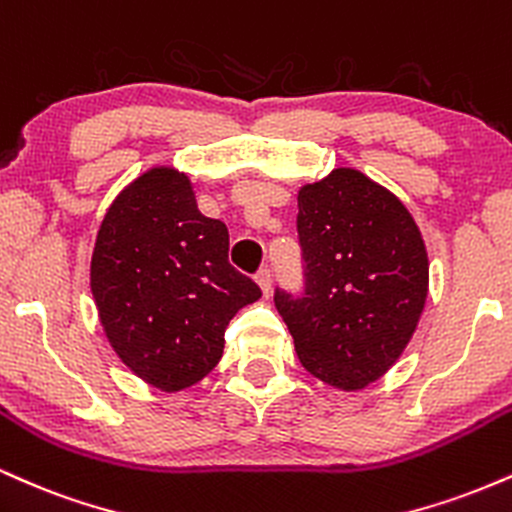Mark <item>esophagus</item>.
Segmentation results:
<instances>
[{
    "instance_id": "obj_1",
    "label": "esophagus",
    "mask_w": 512,
    "mask_h": 512,
    "mask_svg": "<svg viewBox=\"0 0 512 512\" xmlns=\"http://www.w3.org/2000/svg\"><path fill=\"white\" fill-rule=\"evenodd\" d=\"M256 285L261 287L263 297H268V294H270V285H273V282H270V270H268V268L258 270V273H256Z\"/></svg>"
}]
</instances>
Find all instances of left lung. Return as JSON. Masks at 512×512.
<instances>
[{
	"instance_id": "8db88e82",
	"label": "left lung",
	"mask_w": 512,
	"mask_h": 512,
	"mask_svg": "<svg viewBox=\"0 0 512 512\" xmlns=\"http://www.w3.org/2000/svg\"><path fill=\"white\" fill-rule=\"evenodd\" d=\"M297 206L306 292H275V306L304 369L357 393L412 340L429 294V251L405 203L354 167L299 186Z\"/></svg>"
}]
</instances>
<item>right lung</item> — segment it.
<instances>
[{"instance_id": "add662e5", "label": "right lung", "mask_w": 512, "mask_h": 512, "mask_svg": "<svg viewBox=\"0 0 512 512\" xmlns=\"http://www.w3.org/2000/svg\"><path fill=\"white\" fill-rule=\"evenodd\" d=\"M225 222L196 206L189 174L155 165L107 208L90 258V292L117 357L148 386L179 393L206 378L225 328L261 290L227 261Z\"/></svg>"}]
</instances>
